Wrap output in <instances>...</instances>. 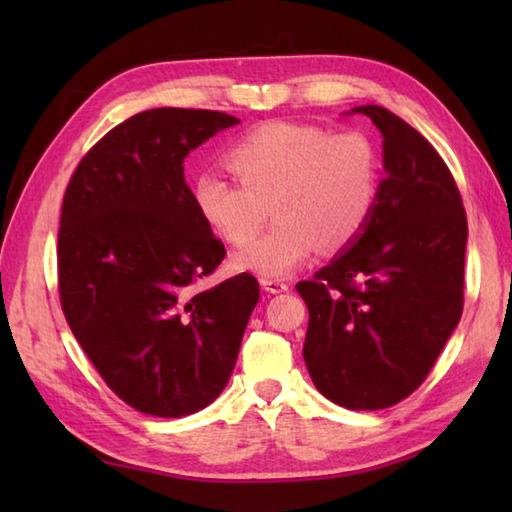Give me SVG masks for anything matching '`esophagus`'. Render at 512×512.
I'll return each mask as SVG.
<instances>
[{
  "label": "esophagus",
  "mask_w": 512,
  "mask_h": 512,
  "mask_svg": "<svg viewBox=\"0 0 512 512\" xmlns=\"http://www.w3.org/2000/svg\"><path fill=\"white\" fill-rule=\"evenodd\" d=\"M259 284H262V288L266 292H270V295H279V292H286L288 290V284L284 279H268V277H262L259 279Z\"/></svg>",
  "instance_id": "esophagus-1"
}]
</instances>
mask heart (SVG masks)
<instances>
[{
	"label": "heart",
	"instance_id": "b5f03b06",
	"mask_svg": "<svg viewBox=\"0 0 512 512\" xmlns=\"http://www.w3.org/2000/svg\"><path fill=\"white\" fill-rule=\"evenodd\" d=\"M226 165L237 182L209 171L195 178L193 202L202 220L224 242L244 244L263 223L266 203L278 217L262 238L233 255V266L246 273L284 277L319 246H350L378 202V154L358 132L266 123L228 149Z\"/></svg>",
	"mask_w": 512,
	"mask_h": 512
}]
</instances>
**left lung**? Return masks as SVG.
Listing matches in <instances>:
<instances>
[{
  "instance_id": "1",
  "label": "left lung",
  "mask_w": 512,
  "mask_h": 512,
  "mask_svg": "<svg viewBox=\"0 0 512 512\" xmlns=\"http://www.w3.org/2000/svg\"><path fill=\"white\" fill-rule=\"evenodd\" d=\"M383 134L387 176L345 253L299 281L310 312L303 361L336 405L387 409L436 365L464 306L466 213L449 167L409 123L361 105Z\"/></svg>"
}]
</instances>
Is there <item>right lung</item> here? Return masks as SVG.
Here are the masks:
<instances>
[{"label":"right lung","mask_w":512,"mask_h":512,"mask_svg":"<svg viewBox=\"0 0 512 512\" xmlns=\"http://www.w3.org/2000/svg\"><path fill=\"white\" fill-rule=\"evenodd\" d=\"M235 123L211 110L140 112L81 158L63 195L65 321L107 387L149 416H189L222 394L259 301L248 273L198 290L226 248L195 209L182 162Z\"/></svg>","instance_id":"obj_1"}]
</instances>
